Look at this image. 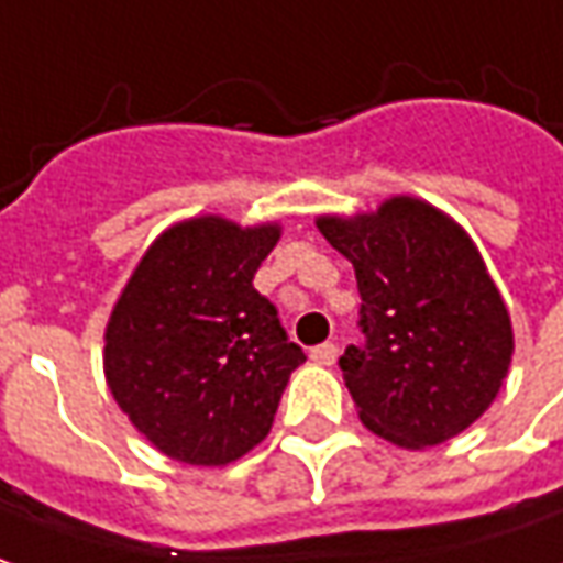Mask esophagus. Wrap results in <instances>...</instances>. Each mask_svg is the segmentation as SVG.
I'll return each mask as SVG.
<instances>
[{"mask_svg":"<svg viewBox=\"0 0 563 563\" xmlns=\"http://www.w3.org/2000/svg\"><path fill=\"white\" fill-rule=\"evenodd\" d=\"M335 354H339V347L332 345V342H323V345L311 347V361L320 363V366H330V363H335Z\"/></svg>","mask_w":563,"mask_h":563,"instance_id":"34e87169","label":"esophagus"}]
</instances>
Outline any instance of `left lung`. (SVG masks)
<instances>
[{"label":"left lung","instance_id":"8db88e82","mask_svg":"<svg viewBox=\"0 0 563 563\" xmlns=\"http://www.w3.org/2000/svg\"><path fill=\"white\" fill-rule=\"evenodd\" d=\"M317 228L357 274L363 342L339 366L363 426L410 450L465 431L511 363V320L472 240L410 197Z\"/></svg>","mask_w":563,"mask_h":563}]
</instances>
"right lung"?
<instances>
[{"instance_id":"add662e5","label":"right lung","mask_w":563,"mask_h":563,"mask_svg":"<svg viewBox=\"0 0 563 563\" xmlns=\"http://www.w3.org/2000/svg\"><path fill=\"white\" fill-rule=\"evenodd\" d=\"M280 228L190 218L153 243L107 323V385L166 456L228 465L265 441L305 351L252 280Z\"/></svg>"}]
</instances>
